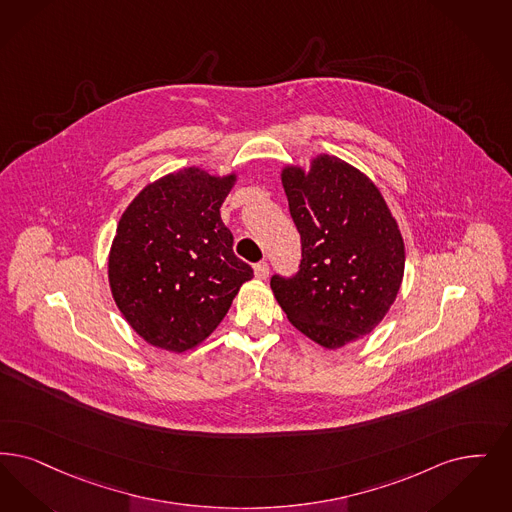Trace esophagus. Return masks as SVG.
Returning a JSON list of instances; mask_svg holds the SVG:
<instances>
[{
  "label": "esophagus",
  "instance_id": "obj_1",
  "mask_svg": "<svg viewBox=\"0 0 512 512\" xmlns=\"http://www.w3.org/2000/svg\"><path fill=\"white\" fill-rule=\"evenodd\" d=\"M253 270H255V278L257 280H266L268 278V265L266 263H257V265L253 266Z\"/></svg>",
  "mask_w": 512,
  "mask_h": 512
}]
</instances>
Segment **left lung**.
Wrapping results in <instances>:
<instances>
[{
	"mask_svg": "<svg viewBox=\"0 0 512 512\" xmlns=\"http://www.w3.org/2000/svg\"><path fill=\"white\" fill-rule=\"evenodd\" d=\"M303 259L270 287L287 320L320 347H345L387 316L406 265L404 238L379 188L354 165L320 154L282 169Z\"/></svg>",
	"mask_w": 512,
	"mask_h": 512,
	"instance_id": "8db88e82",
	"label": "left lung"
}]
</instances>
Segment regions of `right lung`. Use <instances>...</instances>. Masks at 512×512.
Here are the masks:
<instances>
[{
	"mask_svg": "<svg viewBox=\"0 0 512 512\" xmlns=\"http://www.w3.org/2000/svg\"><path fill=\"white\" fill-rule=\"evenodd\" d=\"M236 179L184 167L146 184L123 211L108 282L127 324L152 347L179 354L204 343L253 278L221 221Z\"/></svg>",
	"mask_w": 512,
	"mask_h": 512,
	"instance_id": "right-lung-1",
	"label": "right lung"
}]
</instances>
